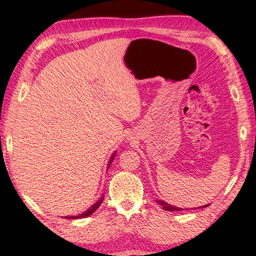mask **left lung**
<instances>
[{
    "instance_id": "left-lung-1",
    "label": "left lung",
    "mask_w": 256,
    "mask_h": 256,
    "mask_svg": "<svg viewBox=\"0 0 256 256\" xmlns=\"http://www.w3.org/2000/svg\"><path fill=\"white\" fill-rule=\"evenodd\" d=\"M156 202L158 205H161V206L163 208V210H166V211H182V210H184V208L174 206V205H170L166 202H163V200H156ZM206 206H208V205H204V206H200V208H206Z\"/></svg>"
}]
</instances>
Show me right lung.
Listing matches in <instances>:
<instances>
[{
	"mask_svg": "<svg viewBox=\"0 0 256 256\" xmlns=\"http://www.w3.org/2000/svg\"><path fill=\"white\" fill-rule=\"evenodd\" d=\"M114 156H116V152L112 154V156H111V158H110V161H108V166H110V164L112 163V161H113V158H114ZM103 198H104V196H102V198H100L98 200V202H96L95 204L92 205V206L88 208V210L85 211L84 213H82V214L76 216H64V218H66V219H80V218H86V216H90V214H93V213H94V212L98 208V206L100 205V203H102Z\"/></svg>",
	"mask_w": 256,
	"mask_h": 256,
	"instance_id": "obj_1",
	"label": "right lung"
}]
</instances>
